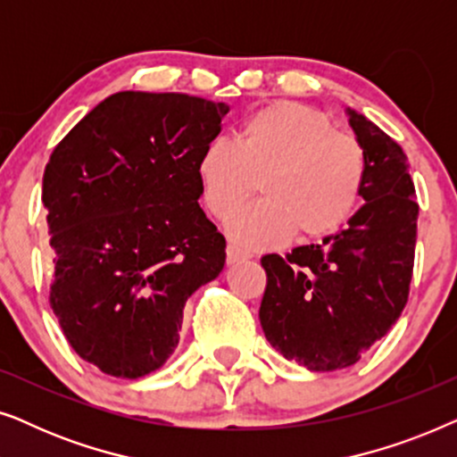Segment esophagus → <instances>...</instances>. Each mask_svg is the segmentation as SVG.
Instances as JSON below:
<instances>
[{"label": "esophagus", "mask_w": 457, "mask_h": 457, "mask_svg": "<svg viewBox=\"0 0 457 457\" xmlns=\"http://www.w3.org/2000/svg\"><path fill=\"white\" fill-rule=\"evenodd\" d=\"M249 258H252V253L245 252V249L233 245V243H230V245L227 247V262H228V264H239V262H245Z\"/></svg>", "instance_id": "esophagus-1"}]
</instances>
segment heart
Segmentation results:
<instances>
[{"instance_id":"b5f03b06","label":"heart","mask_w":457,"mask_h":457,"mask_svg":"<svg viewBox=\"0 0 457 457\" xmlns=\"http://www.w3.org/2000/svg\"><path fill=\"white\" fill-rule=\"evenodd\" d=\"M197 179L216 218L245 204L258 180L262 202L237 212L228 233L247 247H272L291 233L299 241L322 239L347 222L366 183V155L320 112L278 99L249 114L235 143H205Z\"/></svg>"}]
</instances>
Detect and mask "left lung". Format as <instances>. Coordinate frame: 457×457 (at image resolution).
<instances>
[{
	"label": "left lung",
	"mask_w": 457,
	"mask_h": 457,
	"mask_svg": "<svg viewBox=\"0 0 457 457\" xmlns=\"http://www.w3.org/2000/svg\"><path fill=\"white\" fill-rule=\"evenodd\" d=\"M366 155L364 205L322 245L262 258L268 283L260 324L287 360L314 372L353 366L408 303L418 204L403 149L345 110Z\"/></svg>",
	"instance_id": "1"
}]
</instances>
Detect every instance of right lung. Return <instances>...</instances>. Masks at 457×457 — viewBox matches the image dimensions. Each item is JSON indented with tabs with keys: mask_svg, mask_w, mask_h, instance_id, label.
Instances as JSON below:
<instances>
[{
	"mask_svg": "<svg viewBox=\"0 0 457 457\" xmlns=\"http://www.w3.org/2000/svg\"><path fill=\"white\" fill-rule=\"evenodd\" d=\"M227 114L185 93L120 91L47 162L49 303L74 352L110 377L164 366L187 299L222 272L227 241L197 204V160Z\"/></svg>",
	"mask_w": 457,
	"mask_h": 457,
	"instance_id": "add662e5",
	"label": "right lung"
}]
</instances>
